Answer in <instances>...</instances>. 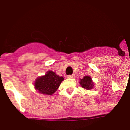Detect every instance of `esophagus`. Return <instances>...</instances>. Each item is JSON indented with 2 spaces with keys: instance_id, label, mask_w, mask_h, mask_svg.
<instances>
[{
  "instance_id": "34e87169",
  "label": "esophagus",
  "mask_w": 130,
  "mask_h": 130,
  "mask_svg": "<svg viewBox=\"0 0 130 130\" xmlns=\"http://www.w3.org/2000/svg\"><path fill=\"white\" fill-rule=\"evenodd\" d=\"M74 77H75V75H74V74L67 75V78H69V79H74Z\"/></svg>"
}]
</instances>
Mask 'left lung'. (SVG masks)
I'll return each mask as SVG.
<instances>
[{
    "mask_svg": "<svg viewBox=\"0 0 130 130\" xmlns=\"http://www.w3.org/2000/svg\"><path fill=\"white\" fill-rule=\"evenodd\" d=\"M79 83L83 88L87 90L91 89L94 87V83L92 81L91 77L89 75H86L83 79H80Z\"/></svg>",
    "mask_w": 130,
    "mask_h": 130,
    "instance_id": "obj_1",
    "label": "left lung"
}]
</instances>
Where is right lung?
Returning <instances> with one entry per match:
<instances>
[{
	"label": "right lung",
	"mask_w": 130,
	"mask_h": 130,
	"mask_svg": "<svg viewBox=\"0 0 130 130\" xmlns=\"http://www.w3.org/2000/svg\"><path fill=\"white\" fill-rule=\"evenodd\" d=\"M63 80V77H60L55 72L50 70L45 75L39 77L35 80V89L41 94L51 95L56 91Z\"/></svg>",
	"instance_id": "add662e5"
}]
</instances>
